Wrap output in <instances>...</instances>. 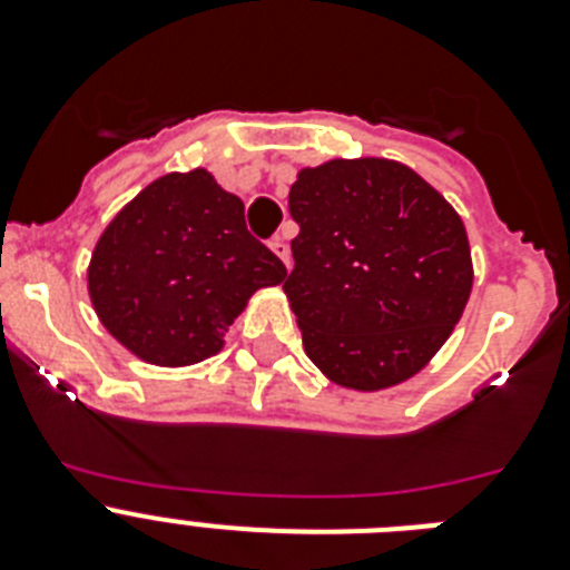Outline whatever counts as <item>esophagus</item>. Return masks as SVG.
I'll return each mask as SVG.
<instances>
[{"instance_id":"1","label":"esophagus","mask_w":570,"mask_h":570,"mask_svg":"<svg viewBox=\"0 0 570 570\" xmlns=\"http://www.w3.org/2000/svg\"><path fill=\"white\" fill-rule=\"evenodd\" d=\"M271 250H274V254L279 256L282 265H285V268H291V248H288V242L282 239V236H274V239H271Z\"/></svg>"}]
</instances>
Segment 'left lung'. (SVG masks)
<instances>
[{"label":"left lung","instance_id":"8db88e82","mask_svg":"<svg viewBox=\"0 0 570 570\" xmlns=\"http://www.w3.org/2000/svg\"><path fill=\"white\" fill-rule=\"evenodd\" d=\"M288 208L299 236L282 291L308 360L362 394L420 374L473 288L454 205L414 168L362 156L302 168Z\"/></svg>","mask_w":570,"mask_h":570}]
</instances>
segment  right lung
Masks as SVG:
<instances>
[{
	"label": "right lung",
	"instance_id": "right-lung-1",
	"mask_svg": "<svg viewBox=\"0 0 570 570\" xmlns=\"http://www.w3.org/2000/svg\"><path fill=\"white\" fill-rule=\"evenodd\" d=\"M285 265L245 228V205L205 168L165 174L108 223L88 296L110 336L142 362L185 367L219 354L236 316Z\"/></svg>",
	"mask_w": 570,
	"mask_h": 570
}]
</instances>
